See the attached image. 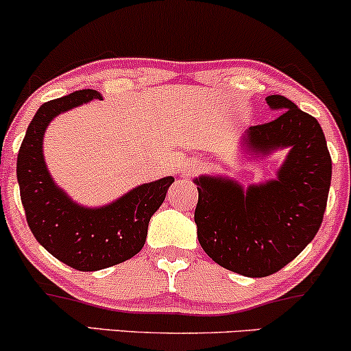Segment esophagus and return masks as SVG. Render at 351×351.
<instances>
[{
  "label": "esophagus",
  "instance_id": "obj_1",
  "mask_svg": "<svg viewBox=\"0 0 351 351\" xmlns=\"http://www.w3.org/2000/svg\"><path fill=\"white\" fill-rule=\"evenodd\" d=\"M199 162L198 160H193V158H188V160H184L183 163L180 165L178 167V173L181 176H191V175H195L196 171L199 170Z\"/></svg>",
  "mask_w": 351,
  "mask_h": 351
}]
</instances>
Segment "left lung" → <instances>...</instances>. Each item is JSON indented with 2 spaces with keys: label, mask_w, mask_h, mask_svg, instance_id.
I'll return each mask as SVG.
<instances>
[{
  "label": "left lung",
  "mask_w": 351,
  "mask_h": 351,
  "mask_svg": "<svg viewBox=\"0 0 351 351\" xmlns=\"http://www.w3.org/2000/svg\"><path fill=\"white\" fill-rule=\"evenodd\" d=\"M272 122L249 127L241 147L249 160L287 150L276 178L244 188L223 175H199L195 223L204 252L245 277L280 271L307 247L324 219L332 158L324 130L284 95H269Z\"/></svg>",
  "instance_id": "1"
}]
</instances>
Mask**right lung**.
Returning <instances> with one entry per match:
<instances>
[{"label": "right lung", "mask_w": 351, "mask_h": 351, "mask_svg": "<svg viewBox=\"0 0 351 351\" xmlns=\"http://www.w3.org/2000/svg\"><path fill=\"white\" fill-rule=\"evenodd\" d=\"M102 100L92 88L46 102L36 112L18 153L21 203L27 226L38 243L60 263L82 272L100 271L142 251L148 223L162 206L173 176L138 184L104 206H84L56 183L44 160L43 140L56 117Z\"/></svg>", "instance_id": "right-lung-1"}]
</instances>
